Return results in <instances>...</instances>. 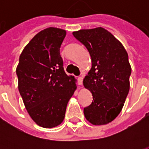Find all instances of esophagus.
Returning a JSON list of instances; mask_svg holds the SVG:
<instances>
[{
    "label": "esophagus",
    "mask_w": 149,
    "mask_h": 149,
    "mask_svg": "<svg viewBox=\"0 0 149 149\" xmlns=\"http://www.w3.org/2000/svg\"><path fill=\"white\" fill-rule=\"evenodd\" d=\"M77 83L79 85H81V84H82V83H83V77H79L77 78Z\"/></svg>",
    "instance_id": "esophagus-1"
}]
</instances>
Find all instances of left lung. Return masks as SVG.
Returning <instances> with one entry per match:
<instances>
[{
    "mask_svg": "<svg viewBox=\"0 0 149 149\" xmlns=\"http://www.w3.org/2000/svg\"><path fill=\"white\" fill-rule=\"evenodd\" d=\"M76 39L89 52L92 68L84 86L93 102L84 109L85 118L95 125H106L119 115L129 91L131 66L122 44L103 28L73 32Z\"/></svg>",
    "mask_w": 149,
    "mask_h": 149,
    "instance_id": "8db88e82",
    "label": "left lung"
}]
</instances>
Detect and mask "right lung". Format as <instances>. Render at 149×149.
I'll return each instance as SVG.
<instances>
[{
	"mask_svg": "<svg viewBox=\"0 0 149 149\" xmlns=\"http://www.w3.org/2000/svg\"><path fill=\"white\" fill-rule=\"evenodd\" d=\"M66 31L48 28L24 47L17 67L18 89L31 118L43 128L64 120L66 107L77 88L63 67L60 48Z\"/></svg>",
	"mask_w": 149,
	"mask_h": 149,
	"instance_id": "obj_1",
	"label": "right lung"
}]
</instances>
